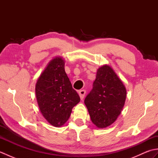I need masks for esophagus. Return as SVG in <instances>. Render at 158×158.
Wrapping results in <instances>:
<instances>
[{
    "label": "esophagus",
    "instance_id": "34e87169",
    "mask_svg": "<svg viewBox=\"0 0 158 158\" xmlns=\"http://www.w3.org/2000/svg\"><path fill=\"white\" fill-rule=\"evenodd\" d=\"M78 94L80 96V98H81V100H83V98H84L85 95V90H84V89L79 90V91L78 92Z\"/></svg>",
    "mask_w": 158,
    "mask_h": 158
}]
</instances>
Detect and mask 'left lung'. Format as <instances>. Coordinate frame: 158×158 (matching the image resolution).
<instances>
[{"label":"left lung","mask_w":158,"mask_h":158,"mask_svg":"<svg viewBox=\"0 0 158 158\" xmlns=\"http://www.w3.org/2000/svg\"><path fill=\"white\" fill-rule=\"evenodd\" d=\"M126 88L109 65L97 70L93 89L84 100L92 123L105 128L115 122L126 98Z\"/></svg>","instance_id":"left-lung-1"}]
</instances>
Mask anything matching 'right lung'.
Here are the masks:
<instances>
[{"label":"right lung","mask_w":158,"mask_h":158,"mask_svg":"<svg viewBox=\"0 0 158 158\" xmlns=\"http://www.w3.org/2000/svg\"><path fill=\"white\" fill-rule=\"evenodd\" d=\"M64 60L55 57L46 66L36 83V100L43 117L54 127H61L70 116L80 98L64 70Z\"/></svg>","instance_id":"add662e5"}]
</instances>
